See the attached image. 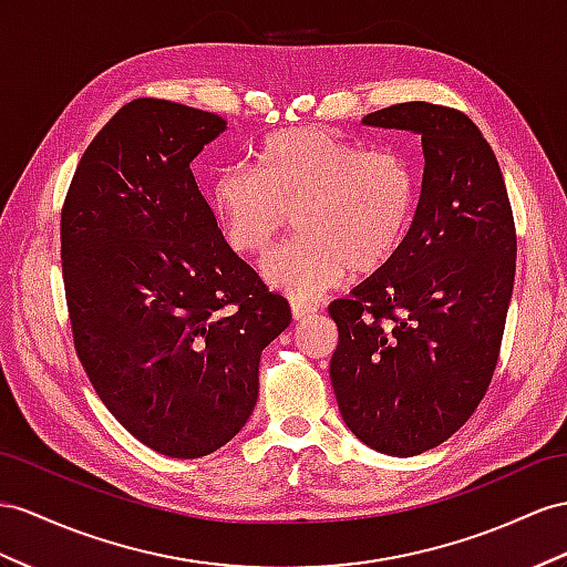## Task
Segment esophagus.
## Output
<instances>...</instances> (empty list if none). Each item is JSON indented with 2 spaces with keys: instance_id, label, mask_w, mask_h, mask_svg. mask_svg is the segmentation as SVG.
Segmentation results:
<instances>
[{
  "instance_id": "1",
  "label": "esophagus",
  "mask_w": 567,
  "mask_h": 567,
  "mask_svg": "<svg viewBox=\"0 0 567 567\" xmlns=\"http://www.w3.org/2000/svg\"><path fill=\"white\" fill-rule=\"evenodd\" d=\"M289 309H292L295 321H303V318H309V316L316 313V307H311V303H303V301H292V303H289Z\"/></svg>"
}]
</instances>
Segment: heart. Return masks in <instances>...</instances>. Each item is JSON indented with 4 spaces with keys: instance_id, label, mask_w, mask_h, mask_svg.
<instances>
[{
    "instance_id": "b5f03b06",
    "label": "heart",
    "mask_w": 567,
    "mask_h": 567,
    "mask_svg": "<svg viewBox=\"0 0 567 567\" xmlns=\"http://www.w3.org/2000/svg\"><path fill=\"white\" fill-rule=\"evenodd\" d=\"M223 241L239 256L264 254L295 213L297 237L260 266L289 299H316L347 275H371L402 249L416 179L395 151H361L323 128H292L254 151L251 172H223L208 192Z\"/></svg>"
}]
</instances>
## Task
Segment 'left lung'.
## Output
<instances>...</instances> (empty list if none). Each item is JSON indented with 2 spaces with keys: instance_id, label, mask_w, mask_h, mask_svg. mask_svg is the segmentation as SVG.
Returning <instances> with one entry per match:
<instances>
[{
  "instance_id": "left-lung-1",
  "label": "left lung",
  "mask_w": 567,
  "mask_h": 567,
  "mask_svg": "<svg viewBox=\"0 0 567 567\" xmlns=\"http://www.w3.org/2000/svg\"><path fill=\"white\" fill-rule=\"evenodd\" d=\"M364 126L422 136L424 177L408 239L332 301L330 381L357 439L385 455L447 441L486 395L515 282V223L478 126L457 110L400 103Z\"/></svg>"
}]
</instances>
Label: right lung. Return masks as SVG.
Returning <instances> with one entry per match:
<instances>
[{"label": "right lung", "instance_id": "obj_1", "mask_svg": "<svg viewBox=\"0 0 567 567\" xmlns=\"http://www.w3.org/2000/svg\"><path fill=\"white\" fill-rule=\"evenodd\" d=\"M227 122L143 97L83 153L62 210L64 289L81 364L155 453H215L249 422L260 352L287 301L223 241L192 174Z\"/></svg>", "mask_w": 567, "mask_h": 567}]
</instances>
